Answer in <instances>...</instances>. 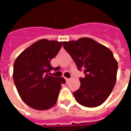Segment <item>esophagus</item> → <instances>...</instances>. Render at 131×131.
<instances>
[{"label":"esophagus","mask_w":131,"mask_h":131,"mask_svg":"<svg viewBox=\"0 0 131 131\" xmlns=\"http://www.w3.org/2000/svg\"><path fill=\"white\" fill-rule=\"evenodd\" d=\"M65 80H66V81H67V83H68L69 81H70V79H69V78H65Z\"/></svg>","instance_id":"1"}]
</instances>
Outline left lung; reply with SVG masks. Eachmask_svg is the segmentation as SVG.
<instances>
[{
    "instance_id": "8db88e82",
    "label": "left lung",
    "mask_w": 131,
    "mask_h": 131,
    "mask_svg": "<svg viewBox=\"0 0 131 131\" xmlns=\"http://www.w3.org/2000/svg\"><path fill=\"white\" fill-rule=\"evenodd\" d=\"M63 47L76 63L79 70L84 69V78L73 93L82 106L94 108L106 100L116 81L118 63L108 47L89 37L64 42Z\"/></svg>"
}]
</instances>
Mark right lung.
<instances>
[{
    "label": "right lung",
    "mask_w": 131,
    "mask_h": 131,
    "mask_svg": "<svg viewBox=\"0 0 131 131\" xmlns=\"http://www.w3.org/2000/svg\"><path fill=\"white\" fill-rule=\"evenodd\" d=\"M62 42L42 39L23 51L13 65V81L22 100L39 111L47 110L56 104L66 81L50 76L52 59L57 54ZM57 68V67H56Z\"/></svg>",
    "instance_id": "right-lung-1"
}]
</instances>
